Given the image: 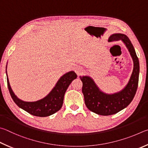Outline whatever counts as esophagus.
Returning <instances> with one entry per match:
<instances>
[{
  "mask_svg": "<svg viewBox=\"0 0 148 148\" xmlns=\"http://www.w3.org/2000/svg\"><path fill=\"white\" fill-rule=\"evenodd\" d=\"M74 69H75V71L76 72V73L78 75H81L84 71L83 68H82L81 66H77L75 67Z\"/></svg>",
  "mask_w": 148,
  "mask_h": 148,
  "instance_id": "obj_1",
  "label": "esophagus"
}]
</instances>
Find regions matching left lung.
<instances>
[{
  "label": "left lung",
  "instance_id": "left-lung-1",
  "mask_svg": "<svg viewBox=\"0 0 148 148\" xmlns=\"http://www.w3.org/2000/svg\"><path fill=\"white\" fill-rule=\"evenodd\" d=\"M119 40L125 45L134 65L128 83L122 90L113 94H107L99 89L92 77L88 75L80 76L82 82V92L85 104L90 110L99 115H112L126 108L133 99L138 87L140 65L135 50L129 38L123 34H113L108 41Z\"/></svg>",
  "mask_w": 148,
  "mask_h": 148
}]
</instances>
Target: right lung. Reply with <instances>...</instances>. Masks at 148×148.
Returning <instances> with one entry per match:
<instances>
[{"mask_svg":"<svg viewBox=\"0 0 148 148\" xmlns=\"http://www.w3.org/2000/svg\"><path fill=\"white\" fill-rule=\"evenodd\" d=\"M6 69L7 64L6 73L8 87L11 97L15 104L30 114L39 117L49 116L60 109L63 105L64 97L67 88L71 82L77 77V74L73 71L67 72L59 79L55 86L45 97L36 101H25L18 98L13 92L8 77Z\"/></svg>","mask_w":148,"mask_h":148,"instance_id":"1","label":"right lung"}]
</instances>
